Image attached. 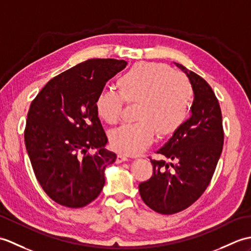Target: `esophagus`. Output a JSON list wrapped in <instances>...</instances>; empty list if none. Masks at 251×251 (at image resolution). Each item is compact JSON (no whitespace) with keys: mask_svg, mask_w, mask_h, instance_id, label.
Listing matches in <instances>:
<instances>
[{"mask_svg":"<svg viewBox=\"0 0 251 251\" xmlns=\"http://www.w3.org/2000/svg\"><path fill=\"white\" fill-rule=\"evenodd\" d=\"M127 160H128V158H127V157H126L125 155L119 154V155H118V157H116V162H118V164H121V162L127 161Z\"/></svg>","mask_w":251,"mask_h":251,"instance_id":"1","label":"esophagus"}]
</instances>
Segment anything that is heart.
Returning <instances> with one entry per match:
<instances>
[{
	"instance_id": "b5f03b06",
	"label": "heart",
	"mask_w": 251,
	"mask_h": 251,
	"mask_svg": "<svg viewBox=\"0 0 251 251\" xmlns=\"http://www.w3.org/2000/svg\"><path fill=\"white\" fill-rule=\"evenodd\" d=\"M116 86L118 93H99L95 110L99 119L115 125L121 119L123 101L138 103L137 123L110 132V144L120 153L139 154L153 141L155 132L160 138L171 136L188 119L192 95L189 80L166 64L137 63L121 75Z\"/></svg>"
}]
</instances>
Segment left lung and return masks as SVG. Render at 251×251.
<instances>
[{
	"label": "left lung",
	"mask_w": 251,
	"mask_h": 251,
	"mask_svg": "<svg viewBox=\"0 0 251 251\" xmlns=\"http://www.w3.org/2000/svg\"><path fill=\"white\" fill-rule=\"evenodd\" d=\"M174 64L186 74L194 90L192 115L156 152L175 164L151 159L153 176L139 185L145 204L165 215L183 211L199 199L211 182L224 147L223 116L212 87L182 64Z\"/></svg>",
	"instance_id": "8db88e82"
}]
</instances>
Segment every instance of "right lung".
<instances>
[{
    "mask_svg": "<svg viewBox=\"0 0 251 251\" xmlns=\"http://www.w3.org/2000/svg\"><path fill=\"white\" fill-rule=\"evenodd\" d=\"M126 65L114 59L80 63L52 78L31 103L25 148L40 186L61 205L83 207L102 190L103 171L116 155L104 149L108 139L95 100ZM90 148L98 152L86 154Z\"/></svg>",
    "mask_w": 251,
    "mask_h": 251,
    "instance_id": "obj_1",
    "label": "right lung"
}]
</instances>
